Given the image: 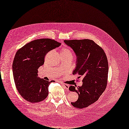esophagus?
I'll use <instances>...</instances> for the list:
<instances>
[{"label": "esophagus", "instance_id": "1", "mask_svg": "<svg viewBox=\"0 0 129 129\" xmlns=\"http://www.w3.org/2000/svg\"><path fill=\"white\" fill-rule=\"evenodd\" d=\"M62 84L63 87H64V89H69V85L68 84H64V83H62Z\"/></svg>", "mask_w": 129, "mask_h": 129}]
</instances>
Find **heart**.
Here are the masks:
<instances>
[{"label":"heart","instance_id":"b5f03b06","mask_svg":"<svg viewBox=\"0 0 129 129\" xmlns=\"http://www.w3.org/2000/svg\"><path fill=\"white\" fill-rule=\"evenodd\" d=\"M61 53L69 54L71 55V56H72V52H71L69 49H67V48H63V49L62 50V51H61Z\"/></svg>","mask_w":129,"mask_h":129}]
</instances>
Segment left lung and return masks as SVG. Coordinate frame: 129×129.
Masks as SVG:
<instances>
[{
	"instance_id": "8db88e82",
	"label": "left lung",
	"mask_w": 129,
	"mask_h": 129,
	"mask_svg": "<svg viewBox=\"0 0 129 129\" xmlns=\"http://www.w3.org/2000/svg\"><path fill=\"white\" fill-rule=\"evenodd\" d=\"M71 47L76 56V68L73 75L82 77V85L76 89L69 88L78 94L77 101L71 103L77 108H86L99 99L105 90L108 80V62L106 54L99 45L92 40H64Z\"/></svg>"
}]
</instances>
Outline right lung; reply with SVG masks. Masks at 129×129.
I'll list each match as a JSON object with an SVG mask.
<instances>
[{
  "instance_id": "1",
  "label": "right lung",
  "mask_w": 129,
  "mask_h": 129,
  "mask_svg": "<svg viewBox=\"0 0 129 129\" xmlns=\"http://www.w3.org/2000/svg\"><path fill=\"white\" fill-rule=\"evenodd\" d=\"M61 43L45 38L31 41L18 50L13 63L16 88L21 96L31 103L44 100L51 81L38 77V68L44 64L46 54L59 47Z\"/></svg>"
}]
</instances>
